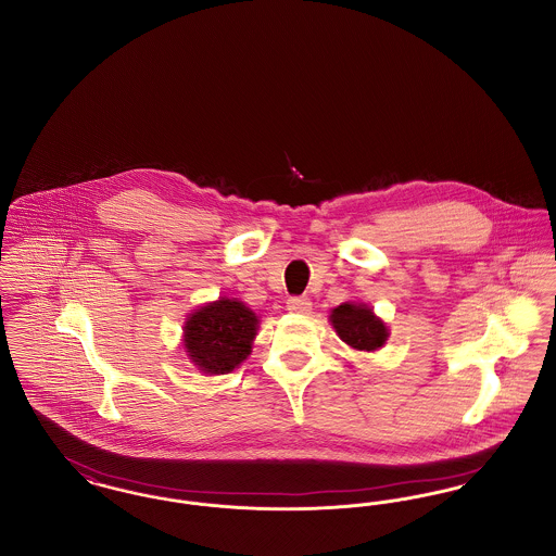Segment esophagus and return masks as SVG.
<instances>
[{
    "mask_svg": "<svg viewBox=\"0 0 556 556\" xmlns=\"http://www.w3.org/2000/svg\"><path fill=\"white\" fill-rule=\"evenodd\" d=\"M311 306H313V302L306 295H293L288 300V311L291 313H308Z\"/></svg>",
    "mask_w": 556,
    "mask_h": 556,
    "instance_id": "esophagus-1",
    "label": "esophagus"
}]
</instances>
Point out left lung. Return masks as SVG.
<instances>
[{
  "instance_id": "1",
  "label": "left lung",
  "mask_w": 556,
  "mask_h": 556,
  "mask_svg": "<svg viewBox=\"0 0 556 556\" xmlns=\"http://www.w3.org/2000/svg\"><path fill=\"white\" fill-rule=\"evenodd\" d=\"M331 323L338 336L354 350L372 352L388 340V327L365 304H340L331 311Z\"/></svg>"
}]
</instances>
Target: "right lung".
Masks as SVG:
<instances>
[{"label":"right lung","instance_id":"right-lung-1","mask_svg":"<svg viewBox=\"0 0 556 556\" xmlns=\"http://www.w3.org/2000/svg\"><path fill=\"white\" fill-rule=\"evenodd\" d=\"M258 318L245 304L223 298L187 318V352L204 372H229L250 354Z\"/></svg>","mask_w":556,"mask_h":556}]
</instances>
